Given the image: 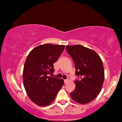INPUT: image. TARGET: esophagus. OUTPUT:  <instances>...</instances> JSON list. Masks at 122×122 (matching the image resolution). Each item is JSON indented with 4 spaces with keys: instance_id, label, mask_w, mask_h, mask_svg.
Listing matches in <instances>:
<instances>
[{
    "instance_id": "obj_1",
    "label": "esophagus",
    "mask_w": 122,
    "mask_h": 122,
    "mask_svg": "<svg viewBox=\"0 0 122 122\" xmlns=\"http://www.w3.org/2000/svg\"><path fill=\"white\" fill-rule=\"evenodd\" d=\"M68 81H69V80H68V79L64 80V83H65V84H66V83H67Z\"/></svg>"
}]
</instances>
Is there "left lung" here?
Returning a JSON list of instances; mask_svg holds the SVG:
<instances>
[{
    "label": "left lung",
    "instance_id": "1",
    "mask_svg": "<svg viewBox=\"0 0 122 122\" xmlns=\"http://www.w3.org/2000/svg\"><path fill=\"white\" fill-rule=\"evenodd\" d=\"M76 67V88L71 96L73 101L86 104L96 98L101 91L104 80L103 62L96 51L81 45L66 46Z\"/></svg>",
    "mask_w": 122,
    "mask_h": 122
}]
</instances>
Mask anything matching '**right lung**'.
Listing matches in <instances>:
<instances>
[{
	"label": "right lung",
	"mask_w": 122,
	"mask_h": 122,
	"mask_svg": "<svg viewBox=\"0 0 122 122\" xmlns=\"http://www.w3.org/2000/svg\"><path fill=\"white\" fill-rule=\"evenodd\" d=\"M64 46L49 43L41 45L34 48L26 58L23 73L24 86L31 101L38 106L51 104L64 84L63 79L49 75L54 72L53 64Z\"/></svg>",
	"instance_id": "obj_1"
}]
</instances>
